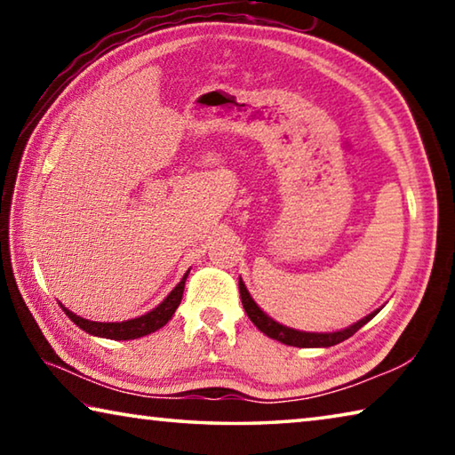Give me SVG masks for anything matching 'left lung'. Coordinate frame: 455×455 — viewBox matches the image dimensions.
<instances>
[{
	"label": "left lung",
	"instance_id": "obj_1",
	"mask_svg": "<svg viewBox=\"0 0 455 455\" xmlns=\"http://www.w3.org/2000/svg\"><path fill=\"white\" fill-rule=\"evenodd\" d=\"M238 291H241V301H243L244 311L249 315V319L255 323V327L259 331H263L267 337L276 339V341H281L284 345H292V347H331V345H337L345 341V339H349L351 335H355L357 331L363 327L365 323L371 321L377 313V311L369 313L367 317L353 323L351 327L333 331V333H309V331L284 327L281 323H276L275 319L268 317V315L255 303V299L251 297V292L246 291L243 279H238Z\"/></svg>",
	"mask_w": 455,
	"mask_h": 455
}]
</instances>
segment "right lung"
Wrapping results in <instances>:
<instances>
[{"mask_svg":"<svg viewBox=\"0 0 455 455\" xmlns=\"http://www.w3.org/2000/svg\"><path fill=\"white\" fill-rule=\"evenodd\" d=\"M187 276H188V271L184 273L182 281L176 284L171 292H168V297L156 307V309H152L150 313H146V315H142V317H136V319H128V321H120V323H98V321H88L84 317H78V315L72 313L70 309H66L64 305H61V309H64V313L76 323V325H78L82 331H86V333H90V335L114 339V341H128V339L150 335V333H154V331H158L160 327H164L166 323L172 319L174 311L179 309V305H180Z\"/></svg>","mask_w":455,"mask_h":455,"instance_id":"add662e5","label":"right lung"}]
</instances>
